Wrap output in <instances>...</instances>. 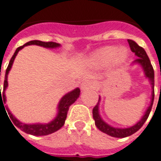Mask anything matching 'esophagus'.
Listing matches in <instances>:
<instances>
[{
  "label": "esophagus",
  "mask_w": 161,
  "mask_h": 161,
  "mask_svg": "<svg viewBox=\"0 0 161 161\" xmlns=\"http://www.w3.org/2000/svg\"><path fill=\"white\" fill-rule=\"evenodd\" d=\"M96 86V84L92 81H86L82 85V89H89V88H94Z\"/></svg>",
  "instance_id": "34e87169"
}]
</instances>
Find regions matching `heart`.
<instances>
[{"label": "heart", "instance_id": "1", "mask_svg": "<svg viewBox=\"0 0 161 161\" xmlns=\"http://www.w3.org/2000/svg\"><path fill=\"white\" fill-rule=\"evenodd\" d=\"M127 56L128 53L126 49L120 48L118 50V47L108 46L94 53L90 58V63L95 66L100 67L107 65L111 61H114L115 63H121L127 58Z\"/></svg>", "mask_w": 161, "mask_h": 161}]
</instances>
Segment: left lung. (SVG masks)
I'll use <instances>...</instances> for the list:
<instances>
[{
    "instance_id": "8db88e82",
    "label": "left lung",
    "mask_w": 161,
    "mask_h": 161,
    "mask_svg": "<svg viewBox=\"0 0 161 161\" xmlns=\"http://www.w3.org/2000/svg\"><path fill=\"white\" fill-rule=\"evenodd\" d=\"M128 44H129V47H130V50L138 57L135 60V63L141 64V66L144 69L146 76L151 82L152 89H153V91H152V97H151L150 106L148 107V108L147 109L146 113L143 116V118H141V120L139 122H137L135 126L128 128H113V127H110L107 123H105L100 118L99 113H98V103L94 107V108H93V118L95 119V123H96L97 128H98L100 131H102V132H104V133H106L109 136L114 137H126L134 134V133H136L137 130L144 125V123L146 122V120L148 118L149 113H150L151 108H152L153 101H154V69L152 67L150 60H149V58H148V56L147 54L146 51L142 47H140L137 43H135L132 40H128Z\"/></svg>"
}]
</instances>
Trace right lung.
<instances>
[{
    "label": "right lung",
    "mask_w": 161,
    "mask_h": 161,
    "mask_svg": "<svg viewBox=\"0 0 161 161\" xmlns=\"http://www.w3.org/2000/svg\"><path fill=\"white\" fill-rule=\"evenodd\" d=\"M31 44H36V45H40V46H43V47H46V48H54V47H58L60 46V44L57 43H54V42H42V41H37V40H34V41H30L28 43H26L24 44L23 46H20L16 49L14 54L13 55V57L11 58L10 63L8 64V67L6 69V73H5L4 76V84H3V94L1 93V86H0V108L1 106H3L4 108V103L6 101V97H5L4 91L8 86V82H7V76H8V73L11 70V67L13 65V63L14 61L15 56L17 55L18 52L24 48V46L26 45H31ZM79 95H80V89L79 88H76V89L73 90L72 92L66 94L65 96H64L62 97L61 101L59 103V106H58V115L57 117L55 118L54 120H53L52 122L48 123V124H24L22 122H20L19 120H17L16 118L13 116V114L9 111V109L7 108V112H8V115L9 116L8 118H10L12 119V121L14 122V128L17 127L18 128H20L22 131H24L27 134H31L33 136H46V135H49V134H52L53 132L57 131L58 129L64 126V121H65V118L67 116V112H68V109L69 107L71 106L73 103H75V101L79 97ZM5 109V108H4ZM8 117V116H7ZM12 123V122H11ZM13 124V123H12ZM16 129V128H15ZM17 130V129H16Z\"/></svg>",
    "instance_id": "add662e5"
}]
</instances>
